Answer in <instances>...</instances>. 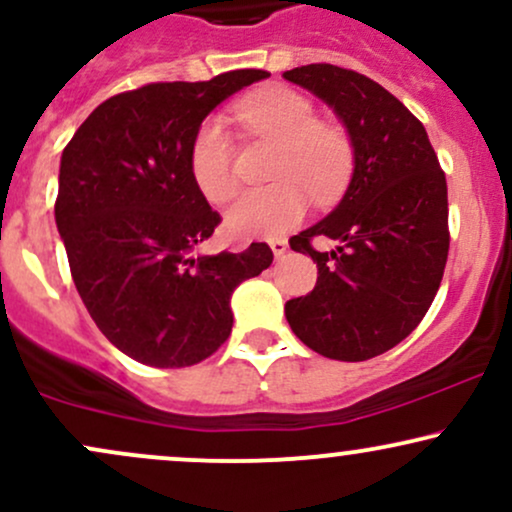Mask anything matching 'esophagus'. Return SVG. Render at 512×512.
<instances>
[{"mask_svg": "<svg viewBox=\"0 0 512 512\" xmlns=\"http://www.w3.org/2000/svg\"><path fill=\"white\" fill-rule=\"evenodd\" d=\"M269 248H272L274 257L279 260V257H284L286 252H289V243H286L284 238H276V240H272V243H269Z\"/></svg>", "mask_w": 512, "mask_h": 512, "instance_id": "34e87169", "label": "esophagus"}]
</instances>
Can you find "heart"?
Instances as JSON below:
<instances>
[{
	"label": "heart",
	"instance_id": "heart-1",
	"mask_svg": "<svg viewBox=\"0 0 512 512\" xmlns=\"http://www.w3.org/2000/svg\"><path fill=\"white\" fill-rule=\"evenodd\" d=\"M252 134L279 144L269 187L245 192L226 211V231L236 238H274L291 231L308 211L310 190L317 202L339 195L351 173V144L342 129L322 125L315 105L293 88H264L233 108ZM190 173L211 204L233 197V142L219 120L202 122L190 146Z\"/></svg>",
	"mask_w": 512,
	"mask_h": 512
}]
</instances>
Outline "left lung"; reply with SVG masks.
I'll return each instance as SVG.
<instances>
[{
	"instance_id": "obj_1",
	"label": "left lung",
	"mask_w": 512,
	"mask_h": 512,
	"mask_svg": "<svg viewBox=\"0 0 512 512\" xmlns=\"http://www.w3.org/2000/svg\"><path fill=\"white\" fill-rule=\"evenodd\" d=\"M284 79L334 110L354 149L339 204L291 238L317 262L308 296L286 301V320L305 346L337 361H368L424 320L448 262V185L424 125L368 76L305 64ZM338 243L317 253L309 240Z\"/></svg>"
}]
</instances>
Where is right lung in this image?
I'll return each instance as SVG.
<instances>
[{
  "mask_svg": "<svg viewBox=\"0 0 512 512\" xmlns=\"http://www.w3.org/2000/svg\"><path fill=\"white\" fill-rule=\"evenodd\" d=\"M267 76L238 69L120 93L62 151L55 223L74 286L108 342L144 366H195L214 354L231 334L233 291L274 260L267 243L199 250L221 216L190 173L204 117Z\"/></svg>",
  "mask_w": 512,
  "mask_h": 512,
  "instance_id": "add662e5",
  "label": "right lung"
}]
</instances>
